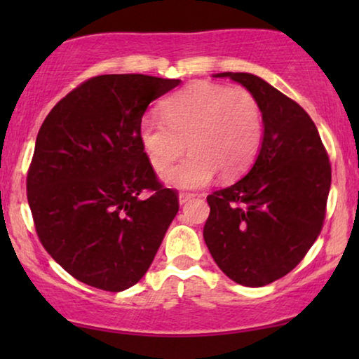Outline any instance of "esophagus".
<instances>
[{
    "instance_id": "obj_1",
    "label": "esophagus",
    "mask_w": 359,
    "mask_h": 359,
    "mask_svg": "<svg viewBox=\"0 0 359 359\" xmlns=\"http://www.w3.org/2000/svg\"><path fill=\"white\" fill-rule=\"evenodd\" d=\"M193 198H194L193 193H180L178 201H180V204H186L188 201H191Z\"/></svg>"
}]
</instances>
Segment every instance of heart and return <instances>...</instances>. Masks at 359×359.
I'll return each mask as SVG.
<instances>
[{"label":"heart","instance_id":"obj_1","mask_svg":"<svg viewBox=\"0 0 359 359\" xmlns=\"http://www.w3.org/2000/svg\"><path fill=\"white\" fill-rule=\"evenodd\" d=\"M163 116L139 122V140L150 165L163 171L183 154L189 156L163 175L176 189H198L217 175L233 180L257 158L263 114L257 97L242 88L198 81L163 102Z\"/></svg>","mask_w":359,"mask_h":359}]
</instances>
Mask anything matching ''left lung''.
<instances>
[{
  "label": "left lung",
  "instance_id": "8db88e82",
  "mask_svg": "<svg viewBox=\"0 0 359 359\" xmlns=\"http://www.w3.org/2000/svg\"><path fill=\"white\" fill-rule=\"evenodd\" d=\"M214 78H230L257 97L263 139L248 173L208 196L204 242L232 281L262 287L296 268L317 240L332 168L316 124L296 101L252 73Z\"/></svg>",
  "mask_w": 359,
  "mask_h": 359
}]
</instances>
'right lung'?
I'll return each instance as SVG.
<instances>
[{"label": "right lung", "instance_id": "obj_1", "mask_svg": "<svg viewBox=\"0 0 359 359\" xmlns=\"http://www.w3.org/2000/svg\"><path fill=\"white\" fill-rule=\"evenodd\" d=\"M180 83L95 76L58 101L39 130L27 173L37 235L88 286L119 292L139 283L178 212L176 193L156 181L142 149L139 122Z\"/></svg>", "mask_w": 359, "mask_h": 359}]
</instances>
